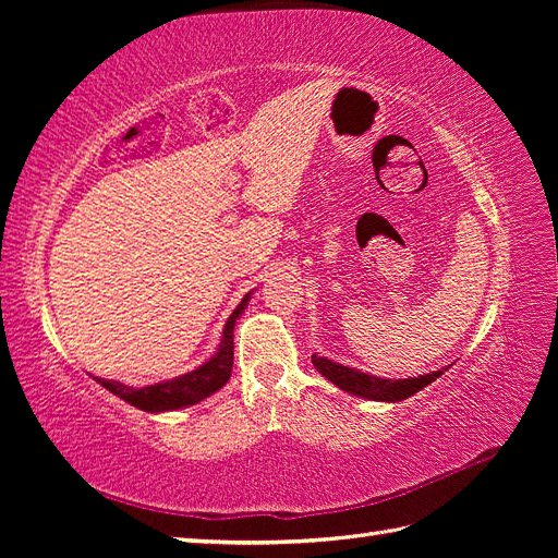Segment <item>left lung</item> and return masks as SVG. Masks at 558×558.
<instances>
[{
    "label": "left lung",
    "mask_w": 558,
    "mask_h": 558,
    "mask_svg": "<svg viewBox=\"0 0 558 558\" xmlns=\"http://www.w3.org/2000/svg\"><path fill=\"white\" fill-rule=\"evenodd\" d=\"M312 363L318 373L324 375L328 381H332L337 388H342V391H347L351 396H359L365 400H377V402L408 400L410 396L418 393L421 388L433 384L440 375H445V369H449V367H442V369H437V373L418 375V377H410V379H381L375 375H365L356 367L335 363L326 356H316V353H312Z\"/></svg>",
    "instance_id": "1"
}]
</instances>
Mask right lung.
<instances>
[{
  "instance_id": "right-lung-1",
  "label": "right lung",
  "mask_w": 558,
  "mask_h": 558,
  "mask_svg": "<svg viewBox=\"0 0 558 558\" xmlns=\"http://www.w3.org/2000/svg\"><path fill=\"white\" fill-rule=\"evenodd\" d=\"M253 293V291H251ZM251 293L244 295V300L240 302L234 312L230 314V318L226 320L223 328V337L221 344H218L214 356L202 363L199 367H195L193 373H185L181 377L167 379V381H158L150 386H142L134 388L121 381H111V379H102V377H93L97 384H102L109 393L118 396L121 400L130 402L132 408L158 414V412H172V410H181V408H191V404H197L199 400L209 398L211 393H216L218 388H223L226 381L232 375V332H234V324H238L240 314L246 310Z\"/></svg>"
}]
</instances>
